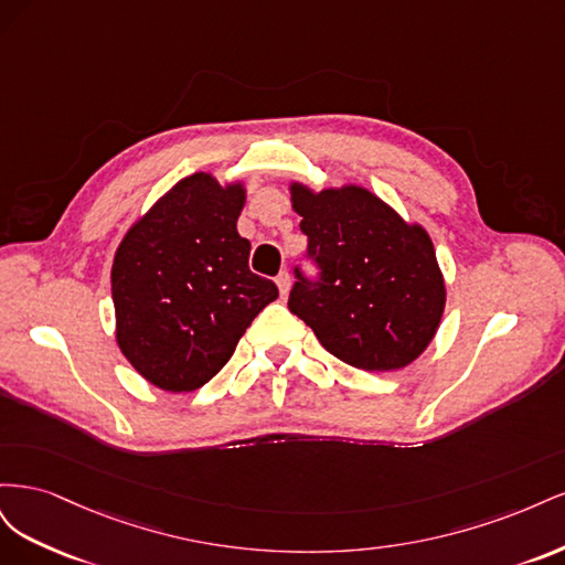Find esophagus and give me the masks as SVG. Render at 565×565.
I'll return each instance as SVG.
<instances>
[{
  "label": "esophagus",
  "instance_id": "obj_1",
  "mask_svg": "<svg viewBox=\"0 0 565 565\" xmlns=\"http://www.w3.org/2000/svg\"><path fill=\"white\" fill-rule=\"evenodd\" d=\"M276 282H278L280 295H282V297H287V295H289V287H292V278H289V273H287V270H282L280 276L276 278Z\"/></svg>",
  "mask_w": 565,
  "mask_h": 565
}]
</instances>
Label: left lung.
I'll list each match as a JSON object with an SVG mask.
<instances>
[{
    "label": "left lung",
    "instance_id": "1",
    "mask_svg": "<svg viewBox=\"0 0 565 565\" xmlns=\"http://www.w3.org/2000/svg\"><path fill=\"white\" fill-rule=\"evenodd\" d=\"M320 282L299 276L289 311L339 361L370 372L403 370L429 349L448 287L431 235L355 183L316 191L289 181Z\"/></svg>",
    "mask_w": 565,
    "mask_h": 565
}]
</instances>
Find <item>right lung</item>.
I'll use <instances>...</instances> for the list:
<instances>
[{"instance_id": "1", "label": "right lung", "mask_w": 565, "mask_h": 565, "mask_svg": "<svg viewBox=\"0 0 565 565\" xmlns=\"http://www.w3.org/2000/svg\"><path fill=\"white\" fill-rule=\"evenodd\" d=\"M245 202V181L195 172L136 218L115 252V341L160 391L207 384L278 299L276 282L249 270L252 245L237 233Z\"/></svg>"}]
</instances>
